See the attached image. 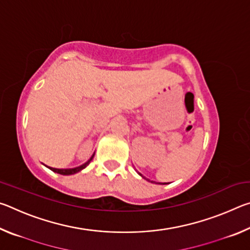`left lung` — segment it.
<instances>
[{
  "label": "left lung",
  "mask_w": 250,
  "mask_h": 250,
  "mask_svg": "<svg viewBox=\"0 0 250 250\" xmlns=\"http://www.w3.org/2000/svg\"><path fill=\"white\" fill-rule=\"evenodd\" d=\"M139 174H140V173H139ZM141 175V174H140ZM163 184H167V183H163Z\"/></svg>",
  "instance_id": "1"
}]
</instances>
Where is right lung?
<instances>
[{"label":"right lung","mask_w":250,"mask_h":250,"mask_svg":"<svg viewBox=\"0 0 250 250\" xmlns=\"http://www.w3.org/2000/svg\"><path fill=\"white\" fill-rule=\"evenodd\" d=\"M94 155L95 154H92L91 155V158L87 161L86 163H83V164H82V166H79V167H74V168H55V167H47L48 168H50V170H52L53 172H55V173H58V174H62V175H71V174H75V173H77V172H79V171H82L83 168H84L86 167L88 164L90 163V161L92 160V158H94Z\"/></svg>","instance_id":"right-lung-1"}]
</instances>
